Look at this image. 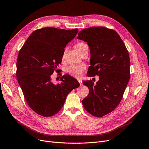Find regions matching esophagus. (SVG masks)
I'll list each match as a JSON object with an SVG mask.
<instances>
[{
  "label": "esophagus",
  "mask_w": 149,
  "mask_h": 149,
  "mask_svg": "<svg viewBox=\"0 0 149 149\" xmlns=\"http://www.w3.org/2000/svg\"><path fill=\"white\" fill-rule=\"evenodd\" d=\"M78 81H79V84H80V86H82V85H83V84H82V81H81V80H79Z\"/></svg>",
  "instance_id": "obj_1"
}]
</instances>
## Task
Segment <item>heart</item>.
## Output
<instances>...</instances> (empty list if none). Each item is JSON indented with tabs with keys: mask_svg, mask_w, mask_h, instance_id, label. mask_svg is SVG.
<instances>
[{
	"mask_svg": "<svg viewBox=\"0 0 149 149\" xmlns=\"http://www.w3.org/2000/svg\"><path fill=\"white\" fill-rule=\"evenodd\" d=\"M86 45V44L84 42H78L75 44V49L79 52L80 53H81L83 51L84 47ZM65 52L64 51L62 54L61 59L63 61L65 58ZM86 69V65L85 64H71L69 65L68 67L66 68V72L70 74V75L74 77L78 78L81 75V73Z\"/></svg>",
	"mask_w": 149,
	"mask_h": 149,
	"instance_id": "b5f03b06",
	"label": "heart"
}]
</instances>
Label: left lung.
I'll list each match as a JSON object with an SVG mask.
<instances>
[{
    "label": "left lung",
    "mask_w": 149,
    "mask_h": 149,
    "mask_svg": "<svg viewBox=\"0 0 149 149\" xmlns=\"http://www.w3.org/2000/svg\"><path fill=\"white\" fill-rule=\"evenodd\" d=\"M77 38L87 42L90 48L87 75L99 76L96 84L91 80L83 81L89 94L82 104L88 112L102 117L112 112L123 97L130 78L129 53L118 33L106 27L84 29Z\"/></svg>",
    "instance_id": "left-lung-1"
}]
</instances>
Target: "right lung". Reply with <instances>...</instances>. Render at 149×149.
Masks as SVG:
<instances>
[{
    "instance_id": "1",
    "label": "right lung",
    "mask_w": 149,
    "mask_h": 149,
    "mask_svg": "<svg viewBox=\"0 0 149 149\" xmlns=\"http://www.w3.org/2000/svg\"><path fill=\"white\" fill-rule=\"evenodd\" d=\"M78 29L65 30L44 27L34 31L18 53L16 78L29 106L37 114L48 117L56 114L66 97L80 84L68 74L54 85L51 76L62 61L66 45L75 37Z\"/></svg>"
}]
</instances>
